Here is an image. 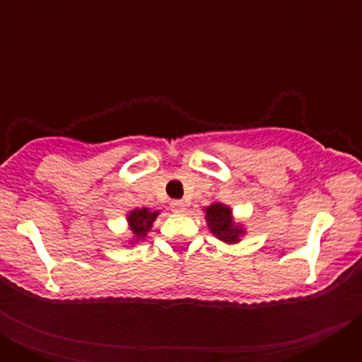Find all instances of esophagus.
Masks as SVG:
<instances>
[{"instance_id": "esophagus-1", "label": "esophagus", "mask_w": 362, "mask_h": 362, "mask_svg": "<svg viewBox=\"0 0 362 362\" xmlns=\"http://www.w3.org/2000/svg\"><path fill=\"white\" fill-rule=\"evenodd\" d=\"M172 210H174L175 214H183L187 212V203L185 201H172Z\"/></svg>"}]
</instances>
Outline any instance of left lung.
Wrapping results in <instances>:
<instances>
[{
    "mask_svg": "<svg viewBox=\"0 0 362 362\" xmlns=\"http://www.w3.org/2000/svg\"><path fill=\"white\" fill-rule=\"evenodd\" d=\"M204 219L210 232L226 245H235L245 235V228L241 223H235L232 216V209L223 203H214L204 209Z\"/></svg>",
    "mask_w": 362,
    "mask_h": 362,
    "instance_id": "obj_1",
    "label": "left lung"
}]
</instances>
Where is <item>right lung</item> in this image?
I'll list each match as a JSON object with an SVG mask.
<instances>
[{
  "mask_svg": "<svg viewBox=\"0 0 362 362\" xmlns=\"http://www.w3.org/2000/svg\"><path fill=\"white\" fill-rule=\"evenodd\" d=\"M159 216L158 210L150 209H134L127 214V223H129V228L132 232V241L129 245H136L137 241L146 238V233L152 228L153 221Z\"/></svg>",
  "mask_w": 362,
  "mask_h": 362,
  "instance_id": "right-lung-1",
  "label": "right lung"
}]
</instances>
